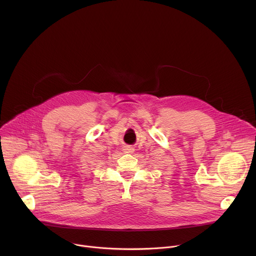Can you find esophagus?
Segmentation results:
<instances>
[{
  "instance_id": "34e87169",
  "label": "esophagus",
  "mask_w": 256,
  "mask_h": 256,
  "mask_svg": "<svg viewBox=\"0 0 256 256\" xmlns=\"http://www.w3.org/2000/svg\"><path fill=\"white\" fill-rule=\"evenodd\" d=\"M122 151H124V153H128V154H132V153H134V149L132 147V146H128V144H126V146H124Z\"/></svg>"
}]
</instances>
